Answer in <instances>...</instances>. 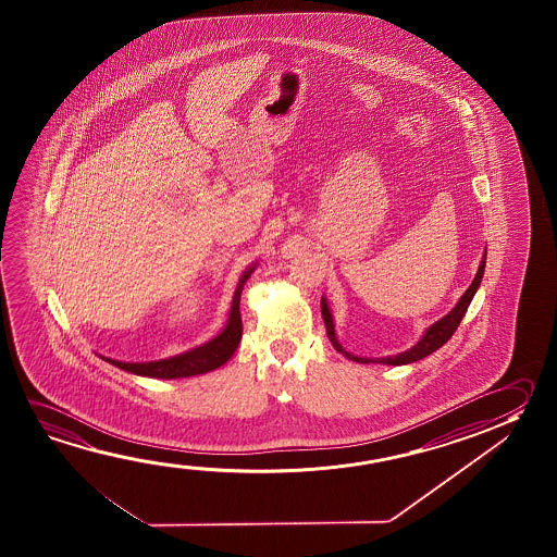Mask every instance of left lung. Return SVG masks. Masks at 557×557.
I'll return each mask as SVG.
<instances>
[{"mask_svg": "<svg viewBox=\"0 0 557 557\" xmlns=\"http://www.w3.org/2000/svg\"><path fill=\"white\" fill-rule=\"evenodd\" d=\"M483 268H485V255L482 258V264L478 268V274H475L474 282L466 289L465 295L460 297V301L456 302L455 309L448 312L445 319L438 320L433 326H429L428 332L423 334L420 342L416 346L398 354V356L381 357V359H366V357L351 356L347 354L344 347L339 346V342L336 339V332H334V322H332V314H330L329 305L322 299V317H324V324H326V332H329L330 342L332 346L336 347L339 354H344L347 359H354L357 363H384V366H408L413 361H420L423 357H428L429 354L437 351L438 347L445 346L448 339L453 337L460 320L465 319L466 310L470 307V302L474 299L475 292L480 287L483 277Z\"/></svg>", "mask_w": 557, "mask_h": 557, "instance_id": "left-lung-1", "label": "left lung"}]
</instances>
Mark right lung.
<instances>
[{
    "label": "right lung",
    "instance_id": "obj_1",
    "mask_svg": "<svg viewBox=\"0 0 557 557\" xmlns=\"http://www.w3.org/2000/svg\"><path fill=\"white\" fill-rule=\"evenodd\" d=\"M252 270L255 268L245 272V275L238 282L237 292H235L233 305H231V312H228L227 326L221 332L220 336L213 337L208 344L190 349V351L181 354V356L169 357V359H161V361H149V363H122V361H114V359H107V361L114 367H119V369L128 371V373L153 376V379L194 376V374L208 373V371H213L223 363H227L231 356L235 354L240 337H243V320H240L238 302H240L243 285L247 283Z\"/></svg>",
    "mask_w": 557,
    "mask_h": 557
}]
</instances>
